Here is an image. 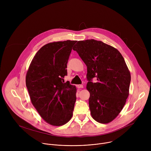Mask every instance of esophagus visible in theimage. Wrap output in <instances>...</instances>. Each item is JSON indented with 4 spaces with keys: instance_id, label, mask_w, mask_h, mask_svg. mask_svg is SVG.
<instances>
[{
    "instance_id": "obj_1",
    "label": "esophagus",
    "mask_w": 151,
    "mask_h": 151,
    "mask_svg": "<svg viewBox=\"0 0 151 151\" xmlns=\"http://www.w3.org/2000/svg\"><path fill=\"white\" fill-rule=\"evenodd\" d=\"M76 87L78 88H83V86L82 85H76Z\"/></svg>"
}]
</instances>
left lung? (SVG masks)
Segmentation results:
<instances>
[{
  "mask_svg": "<svg viewBox=\"0 0 151 151\" xmlns=\"http://www.w3.org/2000/svg\"><path fill=\"white\" fill-rule=\"evenodd\" d=\"M87 67V89L91 115L107 124L119 115L129 95L131 75L118 50L100 40L78 41L73 48ZM96 83L91 82L93 77Z\"/></svg>",
  "mask_w": 151,
  "mask_h": 151,
  "instance_id": "8db88e82",
  "label": "left lung"
}]
</instances>
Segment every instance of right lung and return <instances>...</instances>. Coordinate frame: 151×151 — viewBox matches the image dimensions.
Here are the masks:
<instances>
[{"label": "right lung", "instance_id": "obj_1", "mask_svg": "<svg viewBox=\"0 0 151 151\" xmlns=\"http://www.w3.org/2000/svg\"><path fill=\"white\" fill-rule=\"evenodd\" d=\"M76 40L49 43L35 54L26 77L30 100L47 123L61 126L70 121L76 100V88L69 81L67 63Z\"/></svg>", "mask_w": 151, "mask_h": 151}]
</instances>
